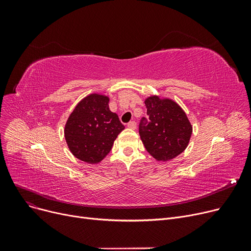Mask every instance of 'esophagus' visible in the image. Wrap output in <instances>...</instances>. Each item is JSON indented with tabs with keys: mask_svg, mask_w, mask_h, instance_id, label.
<instances>
[{
	"mask_svg": "<svg viewBox=\"0 0 251 251\" xmlns=\"http://www.w3.org/2000/svg\"><path fill=\"white\" fill-rule=\"evenodd\" d=\"M127 127L130 129H135L136 128V122L135 121H131L127 124Z\"/></svg>",
	"mask_w": 251,
	"mask_h": 251,
	"instance_id": "1",
	"label": "esophagus"
}]
</instances>
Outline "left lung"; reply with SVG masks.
<instances>
[{
    "mask_svg": "<svg viewBox=\"0 0 251 251\" xmlns=\"http://www.w3.org/2000/svg\"><path fill=\"white\" fill-rule=\"evenodd\" d=\"M147 115L139 122V135L146 150L157 161L172 160L188 146L192 126L186 114L172 100L150 97Z\"/></svg>",
    "mask_w": 251,
    "mask_h": 251,
    "instance_id": "1",
    "label": "left lung"
}]
</instances>
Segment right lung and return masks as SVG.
<instances>
[{"label":"right lung","instance_id":"right-lung-1","mask_svg":"<svg viewBox=\"0 0 251 251\" xmlns=\"http://www.w3.org/2000/svg\"><path fill=\"white\" fill-rule=\"evenodd\" d=\"M125 126L109 109V98L90 95L79 102L65 126V138L77 159L97 164L107 155Z\"/></svg>","mask_w":251,"mask_h":251}]
</instances>
